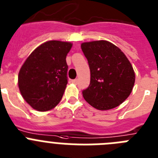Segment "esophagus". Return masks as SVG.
<instances>
[{
    "label": "esophagus",
    "mask_w": 158,
    "mask_h": 158,
    "mask_svg": "<svg viewBox=\"0 0 158 158\" xmlns=\"http://www.w3.org/2000/svg\"><path fill=\"white\" fill-rule=\"evenodd\" d=\"M71 83H74V84H77V83H78V79H73V80H71Z\"/></svg>",
    "instance_id": "esophagus-1"
}]
</instances>
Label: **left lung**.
<instances>
[{"instance_id":"1","label":"left lung","mask_w":158,"mask_h":158,"mask_svg":"<svg viewBox=\"0 0 158 158\" xmlns=\"http://www.w3.org/2000/svg\"><path fill=\"white\" fill-rule=\"evenodd\" d=\"M88 61L90 82L83 90L84 99L95 109L117 107L130 94L135 82L132 65L119 48L106 40L81 44Z\"/></svg>"}]
</instances>
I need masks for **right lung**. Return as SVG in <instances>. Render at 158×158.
<instances>
[{
    "label": "right lung",
    "mask_w": 158,
    "mask_h": 158,
    "mask_svg": "<svg viewBox=\"0 0 158 158\" xmlns=\"http://www.w3.org/2000/svg\"><path fill=\"white\" fill-rule=\"evenodd\" d=\"M71 42L47 41L26 59L18 75L22 97L33 109L48 111L58 105L68 83L67 55Z\"/></svg>",
    "instance_id": "obj_1"
}]
</instances>
